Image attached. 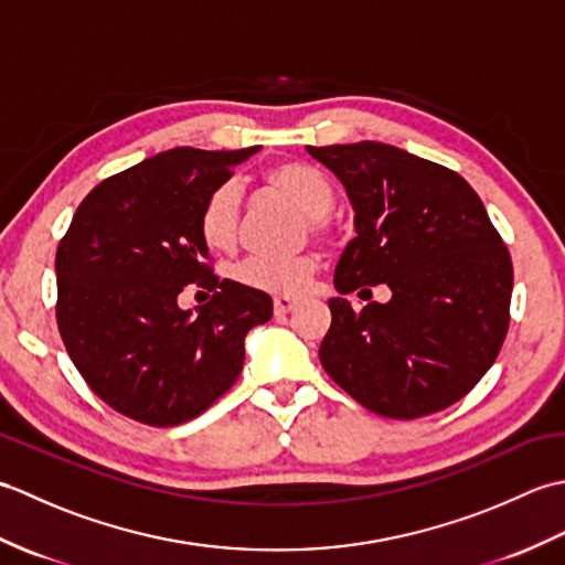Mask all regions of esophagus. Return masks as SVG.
<instances>
[{
	"mask_svg": "<svg viewBox=\"0 0 565 565\" xmlns=\"http://www.w3.org/2000/svg\"><path fill=\"white\" fill-rule=\"evenodd\" d=\"M296 298H291V296H276L274 298V313L276 316H286V313H291V310L296 308Z\"/></svg>",
	"mask_w": 565,
	"mask_h": 565,
	"instance_id": "1",
	"label": "esophagus"
}]
</instances>
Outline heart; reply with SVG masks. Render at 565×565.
<instances>
[{
    "mask_svg": "<svg viewBox=\"0 0 565 565\" xmlns=\"http://www.w3.org/2000/svg\"><path fill=\"white\" fill-rule=\"evenodd\" d=\"M264 182L276 194L294 201L306 213L308 231L318 239L332 237L328 213L334 206L330 179L306 162H281L264 174ZM199 237L213 252H233L239 235V191L233 182H223L209 191L199 211ZM318 271L313 252L286 257H252L237 269V279L252 289L298 296L308 289Z\"/></svg>",
    "mask_w": 565,
    "mask_h": 565,
    "instance_id": "obj_1",
    "label": "heart"
}]
</instances>
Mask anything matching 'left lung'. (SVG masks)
Returning <instances> with one entry per match:
<instances>
[{
    "instance_id": "left-lung-1",
    "label": "left lung",
    "mask_w": 565,
    "mask_h": 565,
    "mask_svg": "<svg viewBox=\"0 0 565 565\" xmlns=\"http://www.w3.org/2000/svg\"><path fill=\"white\" fill-rule=\"evenodd\" d=\"M338 174L356 237L342 252L320 364L366 411L415 419L461 401L510 328L512 259L483 201L449 167L386 142L308 148ZM386 282L388 305L344 292Z\"/></svg>"
}]
</instances>
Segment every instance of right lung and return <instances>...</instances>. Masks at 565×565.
I'll return each instance as SVG.
<instances>
[{
  "mask_svg": "<svg viewBox=\"0 0 565 565\" xmlns=\"http://www.w3.org/2000/svg\"><path fill=\"white\" fill-rule=\"evenodd\" d=\"M259 148H174L94 186L57 245L55 318L87 386L124 417L174 427L237 381L245 334L271 318V298L213 274L199 237L209 191ZM212 291L196 317L175 301Z\"/></svg>",
  "mask_w": 565,
  "mask_h": 565,
  "instance_id": "right-lung-1",
  "label": "right lung"
}]
</instances>
